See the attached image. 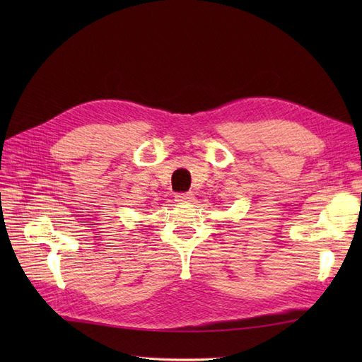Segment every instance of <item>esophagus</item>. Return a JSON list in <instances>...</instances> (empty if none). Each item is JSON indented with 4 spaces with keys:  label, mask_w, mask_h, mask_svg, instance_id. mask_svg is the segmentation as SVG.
<instances>
[{
    "label": "esophagus",
    "mask_w": 362,
    "mask_h": 362,
    "mask_svg": "<svg viewBox=\"0 0 362 362\" xmlns=\"http://www.w3.org/2000/svg\"><path fill=\"white\" fill-rule=\"evenodd\" d=\"M193 199H194V194L192 192L178 193L177 196H175V201H177L178 204H187V202H192Z\"/></svg>",
    "instance_id": "esophagus-1"
}]
</instances>
